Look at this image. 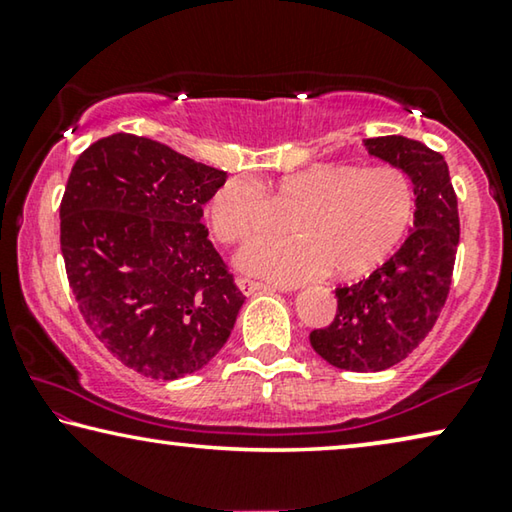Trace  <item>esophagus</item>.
Wrapping results in <instances>:
<instances>
[{"mask_svg": "<svg viewBox=\"0 0 512 512\" xmlns=\"http://www.w3.org/2000/svg\"><path fill=\"white\" fill-rule=\"evenodd\" d=\"M236 285L241 287L243 294H259V292H273L271 285H266V282H259V280H253V278H236Z\"/></svg>", "mask_w": 512, "mask_h": 512, "instance_id": "34e87169", "label": "esophagus"}]
</instances>
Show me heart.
Returning a JSON list of instances; mask_svg holds the SVG:
<instances>
[{"label": "heart", "instance_id": "b5f03b06", "mask_svg": "<svg viewBox=\"0 0 512 512\" xmlns=\"http://www.w3.org/2000/svg\"><path fill=\"white\" fill-rule=\"evenodd\" d=\"M416 193L398 165L319 163L278 179L269 190L230 179L213 195L211 230L223 243L278 232L289 216L296 234L257 241L241 253L243 269L278 282H303L333 269L358 276L398 246L414 218Z\"/></svg>", "mask_w": 512, "mask_h": 512}]
</instances>
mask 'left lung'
<instances>
[{
	"instance_id": "left-lung-1",
	"label": "left lung",
	"mask_w": 512,
	"mask_h": 512,
	"mask_svg": "<svg viewBox=\"0 0 512 512\" xmlns=\"http://www.w3.org/2000/svg\"><path fill=\"white\" fill-rule=\"evenodd\" d=\"M372 156L402 167L416 193L414 230L398 253L368 278L335 289L338 310L310 345L340 370L393 368L427 338L451 292L460 216L448 165L439 151L402 135L365 140Z\"/></svg>"
}]
</instances>
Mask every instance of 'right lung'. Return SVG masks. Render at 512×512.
Instances as JSON below:
<instances>
[{
	"label": "right lung",
	"instance_id": "right-lung-1",
	"mask_svg": "<svg viewBox=\"0 0 512 512\" xmlns=\"http://www.w3.org/2000/svg\"><path fill=\"white\" fill-rule=\"evenodd\" d=\"M225 177L131 133L91 144L68 177V285L96 338L144 377L197 372L234 329L246 296L200 223Z\"/></svg>",
	"mask_w": 512,
	"mask_h": 512
}]
</instances>
